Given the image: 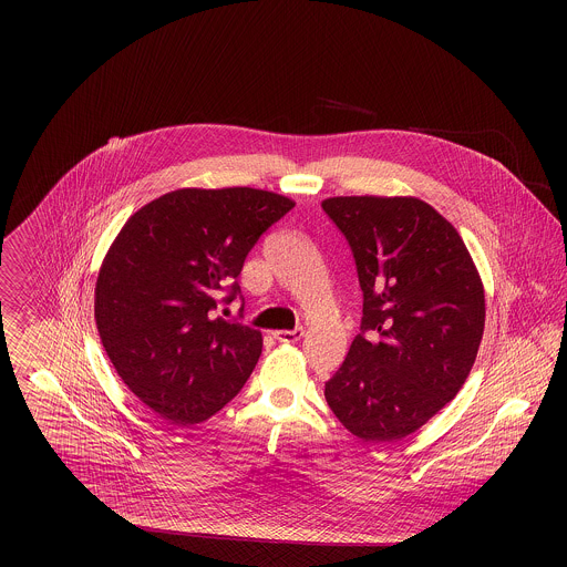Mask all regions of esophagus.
<instances>
[{
    "mask_svg": "<svg viewBox=\"0 0 567 567\" xmlns=\"http://www.w3.org/2000/svg\"><path fill=\"white\" fill-rule=\"evenodd\" d=\"M303 327H296V329H285V331H274V338L278 342H299L303 338Z\"/></svg>",
    "mask_w": 567,
    "mask_h": 567,
    "instance_id": "obj_1",
    "label": "esophagus"
}]
</instances>
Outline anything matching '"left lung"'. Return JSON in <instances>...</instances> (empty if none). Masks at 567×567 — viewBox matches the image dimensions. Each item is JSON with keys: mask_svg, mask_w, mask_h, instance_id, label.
I'll return each instance as SVG.
<instances>
[{"mask_svg": "<svg viewBox=\"0 0 567 567\" xmlns=\"http://www.w3.org/2000/svg\"><path fill=\"white\" fill-rule=\"evenodd\" d=\"M351 246L361 331L324 382L338 421L363 442H398L458 393L485 329V291L457 229L416 197H329Z\"/></svg>", "mask_w": 567, "mask_h": 567, "instance_id": "left-lung-1", "label": "left lung"}]
</instances>
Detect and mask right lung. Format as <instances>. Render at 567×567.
<instances>
[{
  "mask_svg": "<svg viewBox=\"0 0 567 567\" xmlns=\"http://www.w3.org/2000/svg\"><path fill=\"white\" fill-rule=\"evenodd\" d=\"M293 206L250 187L172 190L110 246L95 285L102 344L123 382L172 425L210 419L255 370L261 333L216 308L240 296L246 255Z\"/></svg>",
  "mask_w": 567,
  "mask_h": 567,
  "instance_id": "obj_1",
  "label": "right lung"
}]
</instances>
